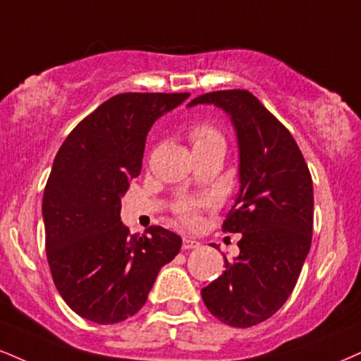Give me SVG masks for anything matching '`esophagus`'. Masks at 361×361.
<instances>
[{
	"instance_id": "obj_1",
	"label": "esophagus",
	"mask_w": 361,
	"mask_h": 361,
	"mask_svg": "<svg viewBox=\"0 0 361 361\" xmlns=\"http://www.w3.org/2000/svg\"><path fill=\"white\" fill-rule=\"evenodd\" d=\"M200 242L193 240V238H183V249L190 250V249H198Z\"/></svg>"
}]
</instances>
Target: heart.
Wrapping results in <instances>:
<instances>
[{
    "label": "heart",
    "mask_w": 361,
    "mask_h": 361,
    "mask_svg": "<svg viewBox=\"0 0 361 361\" xmlns=\"http://www.w3.org/2000/svg\"><path fill=\"white\" fill-rule=\"evenodd\" d=\"M190 139H192L193 149H197V147H203V146H210V145H224L222 134L208 124L195 126L192 131H190ZM178 215H180V219L183 220L186 225L195 224L198 216L197 203L181 202L180 205H178Z\"/></svg>",
    "instance_id": "1"
}]
</instances>
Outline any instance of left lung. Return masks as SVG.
Listing matches in <instances>:
<instances>
[{"instance_id": "left-lung-1", "label": "left lung", "mask_w": 361, "mask_h": 361, "mask_svg": "<svg viewBox=\"0 0 361 361\" xmlns=\"http://www.w3.org/2000/svg\"><path fill=\"white\" fill-rule=\"evenodd\" d=\"M200 104L222 109L235 129L240 188L222 228L242 233L238 255L225 257L224 274L202 298L222 323L249 328L288 301L301 274L311 247L312 180L294 137L250 92H208L188 107Z\"/></svg>"}]
</instances>
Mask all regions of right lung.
Wrapping results in <instances>:
<instances>
[{
    "label": "right lung",
    "instance_id": "1",
    "mask_svg": "<svg viewBox=\"0 0 361 361\" xmlns=\"http://www.w3.org/2000/svg\"><path fill=\"white\" fill-rule=\"evenodd\" d=\"M190 94H119L68 134L43 192L47 259L72 311L99 324L145 306L156 276L181 249V237L149 227L131 235L121 198L141 173L146 136Z\"/></svg>",
    "mask_w": 361,
    "mask_h": 361
}]
</instances>
